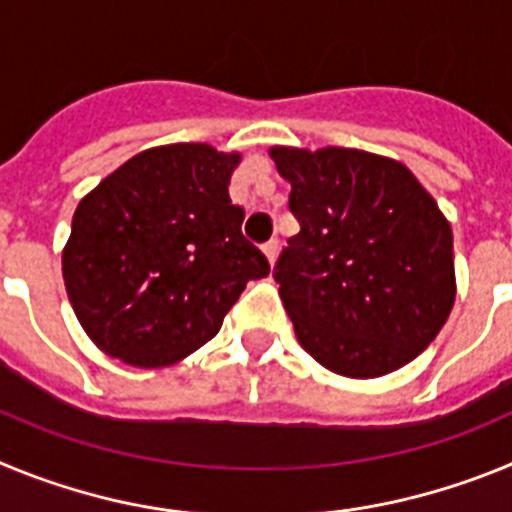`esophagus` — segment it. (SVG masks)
<instances>
[{
	"label": "esophagus",
	"mask_w": 512,
	"mask_h": 512,
	"mask_svg": "<svg viewBox=\"0 0 512 512\" xmlns=\"http://www.w3.org/2000/svg\"><path fill=\"white\" fill-rule=\"evenodd\" d=\"M261 251H264V256L269 259V264H274V259H277V251H279V243L277 241H269L261 246Z\"/></svg>",
	"instance_id": "obj_1"
}]
</instances>
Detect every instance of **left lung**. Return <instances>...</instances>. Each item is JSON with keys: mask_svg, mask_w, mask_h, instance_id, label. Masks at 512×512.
Wrapping results in <instances>:
<instances>
[{"mask_svg": "<svg viewBox=\"0 0 512 512\" xmlns=\"http://www.w3.org/2000/svg\"><path fill=\"white\" fill-rule=\"evenodd\" d=\"M269 156L300 220L274 274L300 346L348 379L410 364L456 300L451 225L431 192L405 164L359 148Z\"/></svg>", "mask_w": 512, "mask_h": 512, "instance_id": "left-lung-1", "label": "left lung"}]
</instances>
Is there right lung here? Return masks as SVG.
<instances>
[{
    "label": "right lung",
    "instance_id": "obj_1",
    "mask_svg": "<svg viewBox=\"0 0 512 512\" xmlns=\"http://www.w3.org/2000/svg\"><path fill=\"white\" fill-rule=\"evenodd\" d=\"M241 153L169 143L135 153L81 197L63 246V284L81 328L140 369L187 359L269 261L230 202Z\"/></svg>",
    "mask_w": 512,
    "mask_h": 512
}]
</instances>
